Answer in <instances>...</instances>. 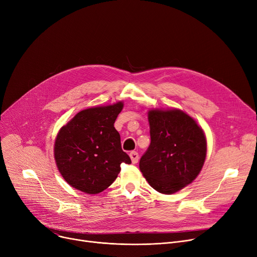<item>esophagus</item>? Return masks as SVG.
I'll return each instance as SVG.
<instances>
[{
    "label": "esophagus",
    "mask_w": 257,
    "mask_h": 257,
    "mask_svg": "<svg viewBox=\"0 0 257 257\" xmlns=\"http://www.w3.org/2000/svg\"><path fill=\"white\" fill-rule=\"evenodd\" d=\"M130 158H131V161H132V164H137L138 161H139V159H140V156H139V153L138 152H136V151H132V152H130Z\"/></svg>",
    "instance_id": "esophagus-1"
}]
</instances>
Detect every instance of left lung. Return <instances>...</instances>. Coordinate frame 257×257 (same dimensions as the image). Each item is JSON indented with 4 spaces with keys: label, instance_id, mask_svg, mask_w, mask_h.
Listing matches in <instances>:
<instances>
[{
    "label": "left lung",
    "instance_id": "1",
    "mask_svg": "<svg viewBox=\"0 0 257 257\" xmlns=\"http://www.w3.org/2000/svg\"><path fill=\"white\" fill-rule=\"evenodd\" d=\"M151 144L140 160L146 180L161 194L192 183L206 157V139L197 121L179 109L148 112Z\"/></svg>",
    "mask_w": 257,
    "mask_h": 257
}]
</instances>
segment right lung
<instances>
[{"label":"right lung","mask_w":257,"mask_h":257,"mask_svg":"<svg viewBox=\"0 0 257 257\" xmlns=\"http://www.w3.org/2000/svg\"><path fill=\"white\" fill-rule=\"evenodd\" d=\"M123 106L117 102L87 108L59 130L54 157L61 176L74 188L99 194L116 179L120 164H131L113 126Z\"/></svg>","instance_id":"obj_1"}]
</instances>
